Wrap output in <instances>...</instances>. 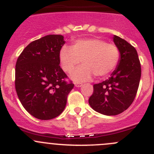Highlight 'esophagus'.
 <instances>
[{
  "mask_svg": "<svg viewBox=\"0 0 154 154\" xmlns=\"http://www.w3.org/2000/svg\"><path fill=\"white\" fill-rule=\"evenodd\" d=\"M74 86H75L76 87H81L82 86H83V84H82V83H75Z\"/></svg>",
  "mask_w": 154,
  "mask_h": 154,
  "instance_id": "34e87169",
  "label": "esophagus"
}]
</instances>
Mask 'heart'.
<instances>
[{
	"label": "heart",
	"instance_id": "1",
	"mask_svg": "<svg viewBox=\"0 0 154 154\" xmlns=\"http://www.w3.org/2000/svg\"><path fill=\"white\" fill-rule=\"evenodd\" d=\"M120 57L116 45L97 38L77 40L71 48L63 46L59 54L61 67L67 73L71 72L81 60L83 65L71 74V78L77 82L90 80L93 74L97 77L109 75L118 66Z\"/></svg>",
	"mask_w": 154,
	"mask_h": 154
}]
</instances>
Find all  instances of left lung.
I'll use <instances>...</instances> for the list:
<instances>
[{
	"label": "left lung",
	"instance_id": "left-lung-1",
	"mask_svg": "<svg viewBox=\"0 0 154 154\" xmlns=\"http://www.w3.org/2000/svg\"><path fill=\"white\" fill-rule=\"evenodd\" d=\"M113 41L120 51L119 65L108 80L93 86V94L88 99L93 109L106 116L120 114L132 104L142 73L136 48L117 35Z\"/></svg>",
	"mask_w": 154,
	"mask_h": 154
}]
</instances>
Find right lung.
<instances>
[{
  "mask_svg": "<svg viewBox=\"0 0 154 154\" xmlns=\"http://www.w3.org/2000/svg\"><path fill=\"white\" fill-rule=\"evenodd\" d=\"M66 42L62 35H48L29 43L15 64V86L21 104L41 120L60 116L74 88L60 66L59 54Z\"/></svg>",
  "mask_w": 154,
  "mask_h": 154,
  "instance_id": "add662e5",
  "label": "right lung"
}]
</instances>
